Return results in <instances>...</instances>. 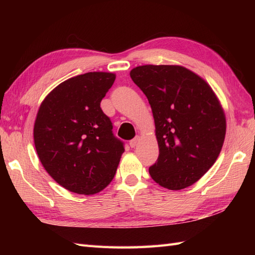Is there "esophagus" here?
Returning a JSON list of instances; mask_svg holds the SVG:
<instances>
[{
  "instance_id": "esophagus-1",
  "label": "esophagus",
  "mask_w": 255,
  "mask_h": 255,
  "mask_svg": "<svg viewBox=\"0 0 255 255\" xmlns=\"http://www.w3.org/2000/svg\"><path fill=\"white\" fill-rule=\"evenodd\" d=\"M138 141H139V137H134L133 139L130 140V141H129V145H130L131 148H134L137 145Z\"/></svg>"
}]
</instances>
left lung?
<instances>
[{"label": "left lung", "instance_id": "1", "mask_svg": "<svg viewBox=\"0 0 255 255\" xmlns=\"http://www.w3.org/2000/svg\"><path fill=\"white\" fill-rule=\"evenodd\" d=\"M130 78L152 108L159 156L149 173L178 191L197 182L217 160L226 136V117L214 91L180 66H140Z\"/></svg>", "mask_w": 255, "mask_h": 255}]
</instances>
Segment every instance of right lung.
Listing matches in <instances>:
<instances>
[{"mask_svg":"<svg viewBox=\"0 0 255 255\" xmlns=\"http://www.w3.org/2000/svg\"><path fill=\"white\" fill-rule=\"evenodd\" d=\"M115 74L89 72L64 81L41 103L34 141L42 166L68 191L91 195L115 176L124 141L113 133L101 102Z\"/></svg>","mask_w":255,"mask_h":255,"instance_id":"right-lung-1","label":"right lung"}]
</instances>
